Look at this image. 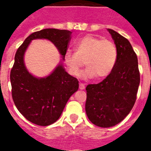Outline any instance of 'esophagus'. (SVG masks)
<instances>
[{
    "label": "esophagus",
    "mask_w": 151,
    "mask_h": 151,
    "mask_svg": "<svg viewBox=\"0 0 151 151\" xmlns=\"http://www.w3.org/2000/svg\"><path fill=\"white\" fill-rule=\"evenodd\" d=\"M85 85H84L83 83H79V89L80 90H83V89H85Z\"/></svg>",
    "instance_id": "34e87169"
}]
</instances>
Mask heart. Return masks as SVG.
<instances>
[{"instance_id": "b5f03b06", "label": "heart", "mask_w": 151, "mask_h": 151, "mask_svg": "<svg viewBox=\"0 0 151 151\" xmlns=\"http://www.w3.org/2000/svg\"><path fill=\"white\" fill-rule=\"evenodd\" d=\"M74 47L75 53L67 51L63 57L64 63L73 76L85 64L84 78L95 76L101 79L110 76L116 65L118 50L113 41L87 35L78 40Z\"/></svg>"}]
</instances>
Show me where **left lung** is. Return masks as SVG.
<instances>
[{
  "instance_id": "1",
  "label": "left lung",
  "mask_w": 151,
  "mask_h": 151,
  "mask_svg": "<svg viewBox=\"0 0 151 151\" xmlns=\"http://www.w3.org/2000/svg\"><path fill=\"white\" fill-rule=\"evenodd\" d=\"M118 50L116 65L110 76L86 87L85 111L97 126L109 128L119 123L132 109L140 84L138 57L130 42L108 29Z\"/></svg>"
}]
</instances>
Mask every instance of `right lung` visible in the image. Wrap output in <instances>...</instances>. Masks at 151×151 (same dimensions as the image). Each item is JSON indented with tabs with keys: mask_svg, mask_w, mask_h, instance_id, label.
Listing matches in <instances>:
<instances>
[{
	"mask_svg": "<svg viewBox=\"0 0 151 151\" xmlns=\"http://www.w3.org/2000/svg\"><path fill=\"white\" fill-rule=\"evenodd\" d=\"M72 32L45 29L31 34L15 54L10 71L12 97L20 113L29 122L41 126L51 125L60 118L69 97L78 88L76 78L68 74L62 64L45 78H36L24 63V54L34 39H47L54 44L63 60L71 40Z\"/></svg>",
	"mask_w": 151,
	"mask_h": 151,
	"instance_id": "1",
	"label": "right lung"
}]
</instances>
